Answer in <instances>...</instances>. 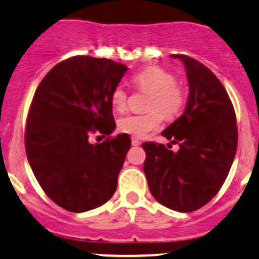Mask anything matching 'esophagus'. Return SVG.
I'll list each match as a JSON object with an SVG mask.
<instances>
[{"label":"esophagus","instance_id":"1","mask_svg":"<svg viewBox=\"0 0 259 259\" xmlns=\"http://www.w3.org/2000/svg\"><path fill=\"white\" fill-rule=\"evenodd\" d=\"M141 142L137 140V138H132V146H140Z\"/></svg>","mask_w":259,"mask_h":259}]
</instances>
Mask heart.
<instances>
[{
	"label": "heart",
	"mask_w": 259,
	"mask_h": 259,
	"mask_svg": "<svg viewBox=\"0 0 259 259\" xmlns=\"http://www.w3.org/2000/svg\"><path fill=\"white\" fill-rule=\"evenodd\" d=\"M132 79L138 90L146 91L151 95L146 106L148 112L121 117L118 119V130L121 132L133 137H145L159 128L162 116L166 119H175L185 108L187 101L185 89L176 83V77L164 68L149 66L138 71ZM111 103L116 111L126 110L127 92L123 86L118 84L114 87L111 93Z\"/></svg>",
	"instance_id": "1"
}]
</instances>
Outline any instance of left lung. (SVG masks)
Segmentation results:
<instances>
[{
	"mask_svg": "<svg viewBox=\"0 0 259 259\" xmlns=\"http://www.w3.org/2000/svg\"><path fill=\"white\" fill-rule=\"evenodd\" d=\"M189 84L182 116L162 132L168 147L145 142V172L152 196L167 208L193 212L218 193L233 163L238 143L237 119L229 96L209 68L186 55ZM179 145L177 152L170 151Z\"/></svg>",
	"mask_w": 259,
	"mask_h": 259,
	"instance_id": "1",
	"label": "left lung"
}]
</instances>
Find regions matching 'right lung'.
I'll list each match as a JSON object with an SVG mask.
<instances>
[{"label":"right lung","mask_w":259,"mask_h":259,"mask_svg":"<svg viewBox=\"0 0 259 259\" xmlns=\"http://www.w3.org/2000/svg\"><path fill=\"white\" fill-rule=\"evenodd\" d=\"M127 67L107 58L74 56L51 70L34 92L25 146L45 193L66 210L86 212L114 194L131 148L126 133L92 145L90 136L116 128L111 93Z\"/></svg>","instance_id":"obj_1"}]
</instances>
